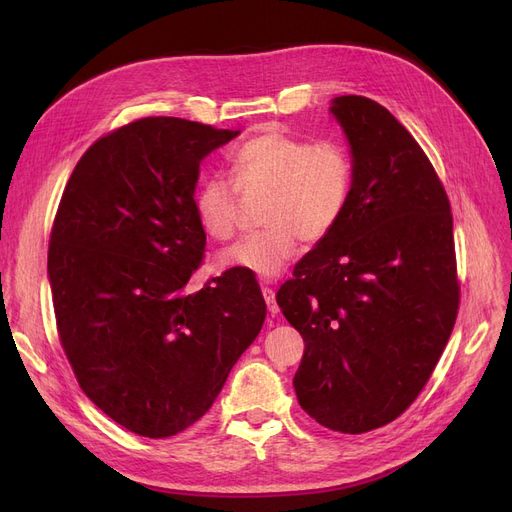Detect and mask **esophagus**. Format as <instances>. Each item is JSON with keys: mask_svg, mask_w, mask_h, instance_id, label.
I'll return each instance as SVG.
<instances>
[{"mask_svg": "<svg viewBox=\"0 0 512 512\" xmlns=\"http://www.w3.org/2000/svg\"><path fill=\"white\" fill-rule=\"evenodd\" d=\"M261 292H263V299H265V303H267V309H270L272 315H276V313L280 311V307H278V303H276V292H274V288L263 286Z\"/></svg>", "mask_w": 512, "mask_h": 512, "instance_id": "34e87169", "label": "esophagus"}]
</instances>
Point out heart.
Segmentation results:
<instances>
[{
	"label": "heart",
	"instance_id": "b5f03b06",
	"mask_svg": "<svg viewBox=\"0 0 512 512\" xmlns=\"http://www.w3.org/2000/svg\"><path fill=\"white\" fill-rule=\"evenodd\" d=\"M236 184L211 176L195 193L201 228L232 240L240 228L242 195L265 197V228L224 253V263L259 278L280 276L299 240L317 245L342 222L355 191V159L342 141H309L282 128H263L232 155Z\"/></svg>",
	"mask_w": 512,
	"mask_h": 512
}]
</instances>
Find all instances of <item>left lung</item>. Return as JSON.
I'll use <instances>...</instances> for the list:
<instances>
[{"mask_svg":"<svg viewBox=\"0 0 512 512\" xmlns=\"http://www.w3.org/2000/svg\"><path fill=\"white\" fill-rule=\"evenodd\" d=\"M355 159L338 228L294 265L276 301L305 340L299 405L340 434L405 413L442 357L461 303L452 213L432 161L384 105L332 103Z\"/></svg>","mask_w":512,"mask_h":512,"instance_id":"left-lung-1","label":"left lung"}]
</instances>
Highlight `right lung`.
<instances>
[{
  "label": "right lung",
  "instance_id": "add662e5",
  "mask_svg": "<svg viewBox=\"0 0 512 512\" xmlns=\"http://www.w3.org/2000/svg\"><path fill=\"white\" fill-rule=\"evenodd\" d=\"M236 134L134 120L85 151L60 199L47 253L58 338L78 386L132 434L168 438L201 419L263 326L249 270L188 288L207 242L199 164Z\"/></svg>",
  "mask_w": 512,
  "mask_h": 512
}]
</instances>
